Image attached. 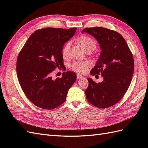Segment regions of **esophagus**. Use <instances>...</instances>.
Returning a JSON list of instances; mask_svg holds the SVG:
<instances>
[{"label": "esophagus", "instance_id": "obj_1", "mask_svg": "<svg viewBox=\"0 0 148 148\" xmlns=\"http://www.w3.org/2000/svg\"><path fill=\"white\" fill-rule=\"evenodd\" d=\"M77 78L78 79H80V78H83V77H82V75H77Z\"/></svg>", "mask_w": 148, "mask_h": 148}]
</instances>
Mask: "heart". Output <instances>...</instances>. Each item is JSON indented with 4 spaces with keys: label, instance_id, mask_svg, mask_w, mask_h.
Here are the masks:
<instances>
[{
    "label": "heart",
    "instance_id": "obj_1",
    "mask_svg": "<svg viewBox=\"0 0 148 148\" xmlns=\"http://www.w3.org/2000/svg\"><path fill=\"white\" fill-rule=\"evenodd\" d=\"M77 42L79 44V46L83 49L84 51L88 50H95L96 47V42L88 36L79 37L77 39ZM71 43L70 41L65 43L63 49H62V55L64 57L68 56L69 52L70 49ZM89 65V63L87 61H81V62H74L73 64L70 65L71 69L79 73H83L86 71L87 68Z\"/></svg>",
    "mask_w": 148,
    "mask_h": 148
}]
</instances>
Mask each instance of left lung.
I'll use <instances>...</instances> for the list:
<instances>
[{"label":"left lung","mask_w":148,"mask_h":148,"mask_svg":"<svg viewBox=\"0 0 148 148\" xmlns=\"http://www.w3.org/2000/svg\"><path fill=\"white\" fill-rule=\"evenodd\" d=\"M82 33L92 36L99 44L101 54L90 74H101L104 78L99 83L88 78L86 99L101 109L112 106L122 99L131 83L134 73L132 53L122 36L115 31L95 27L84 28Z\"/></svg>","instance_id":"1"}]
</instances>
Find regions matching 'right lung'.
Returning a JSON list of instances; mask_svg holds the SVG:
<instances>
[{
  "instance_id": "obj_1",
  "label": "right lung",
  "mask_w": 148,
  "mask_h": 148,
  "mask_svg": "<svg viewBox=\"0 0 148 148\" xmlns=\"http://www.w3.org/2000/svg\"><path fill=\"white\" fill-rule=\"evenodd\" d=\"M77 28H46L31 34L18 54L16 73L22 90L40 108L51 110L65 101L69 89L77 79L71 71L53 79V71L63 68L62 49Z\"/></svg>"
}]
</instances>
